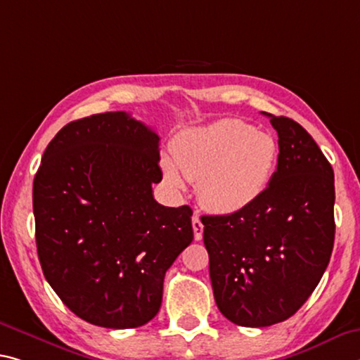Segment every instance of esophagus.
Wrapping results in <instances>:
<instances>
[{
  "label": "esophagus",
  "mask_w": 360,
  "mask_h": 360,
  "mask_svg": "<svg viewBox=\"0 0 360 360\" xmlns=\"http://www.w3.org/2000/svg\"><path fill=\"white\" fill-rule=\"evenodd\" d=\"M192 227H193V237H195V240H202V237H203V224H202L200 216H198V214H193L192 216Z\"/></svg>",
  "instance_id": "esophagus-1"
}]
</instances>
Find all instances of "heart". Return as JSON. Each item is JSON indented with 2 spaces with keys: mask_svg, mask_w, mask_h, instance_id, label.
I'll return each mask as SVG.
<instances>
[{
  "mask_svg": "<svg viewBox=\"0 0 360 360\" xmlns=\"http://www.w3.org/2000/svg\"><path fill=\"white\" fill-rule=\"evenodd\" d=\"M175 165L165 160L167 181L184 189L198 181V197L218 213H236L264 193L276 167L277 144L271 134L236 118L181 133L173 146Z\"/></svg>",
  "mask_w": 360,
  "mask_h": 360,
  "instance_id": "1",
  "label": "heart"
}]
</instances>
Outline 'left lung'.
I'll return each instance as SVG.
<instances>
[{
  "label": "left lung",
  "instance_id": "left-lung-1",
  "mask_svg": "<svg viewBox=\"0 0 360 360\" xmlns=\"http://www.w3.org/2000/svg\"><path fill=\"white\" fill-rule=\"evenodd\" d=\"M264 115L278 134L269 186L247 208L202 216L214 301L242 327L292 317L321 282L335 242L332 165L300 123Z\"/></svg>",
  "mask_w": 360,
  "mask_h": 360
}]
</instances>
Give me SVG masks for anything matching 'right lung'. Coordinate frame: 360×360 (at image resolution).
I'll list each match as a JSON object with an SVG mask.
<instances>
[{"mask_svg": "<svg viewBox=\"0 0 360 360\" xmlns=\"http://www.w3.org/2000/svg\"><path fill=\"white\" fill-rule=\"evenodd\" d=\"M160 138L127 112L65 124L33 181L39 264L68 309L105 328L157 316L165 274L193 240L192 210L153 198Z\"/></svg>", "mask_w": 360, "mask_h": 360, "instance_id": "obj_1", "label": "right lung"}]
</instances>
